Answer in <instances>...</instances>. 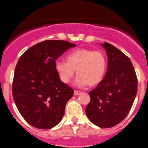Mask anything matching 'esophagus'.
Returning a JSON list of instances; mask_svg holds the SVG:
<instances>
[{
	"mask_svg": "<svg viewBox=\"0 0 148 148\" xmlns=\"http://www.w3.org/2000/svg\"><path fill=\"white\" fill-rule=\"evenodd\" d=\"M80 94H81V92H79V91H77V90H75L74 92V95H75V96H77V95H80Z\"/></svg>",
	"mask_w": 148,
	"mask_h": 148,
	"instance_id": "esophagus-1",
	"label": "esophagus"
}]
</instances>
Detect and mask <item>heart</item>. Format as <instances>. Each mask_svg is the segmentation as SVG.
Masks as SVG:
<instances>
[{
    "mask_svg": "<svg viewBox=\"0 0 148 148\" xmlns=\"http://www.w3.org/2000/svg\"><path fill=\"white\" fill-rule=\"evenodd\" d=\"M66 61H58L55 64L56 72L64 83L70 82L75 74V70L79 75L75 84L79 86L88 84L96 86L104 79L107 70V59L101 51L86 48L75 49L67 54Z\"/></svg>",
    "mask_w": 148,
    "mask_h": 148,
    "instance_id": "1",
    "label": "heart"
}]
</instances>
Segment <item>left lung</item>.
Here are the masks:
<instances>
[{
	"label": "left lung",
	"mask_w": 148,
	"mask_h": 148,
	"mask_svg": "<svg viewBox=\"0 0 148 148\" xmlns=\"http://www.w3.org/2000/svg\"><path fill=\"white\" fill-rule=\"evenodd\" d=\"M101 45L107 53V69L102 81L89 92L85 112L94 125L109 128L129 113L138 92V79L129 57L109 43Z\"/></svg>",
	"instance_id": "8db88e82"
}]
</instances>
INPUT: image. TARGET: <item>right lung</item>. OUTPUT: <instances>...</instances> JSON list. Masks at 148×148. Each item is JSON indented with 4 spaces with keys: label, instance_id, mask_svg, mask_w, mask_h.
I'll return each mask as SVG.
<instances>
[{
    "label": "right lung",
    "instance_id": "obj_1",
    "mask_svg": "<svg viewBox=\"0 0 148 148\" xmlns=\"http://www.w3.org/2000/svg\"><path fill=\"white\" fill-rule=\"evenodd\" d=\"M76 44L47 40L29 48L19 58L12 92L15 104L28 124L47 130L60 122L74 90L61 81L56 60Z\"/></svg>",
    "mask_w": 148,
    "mask_h": 148
}]
</instances>
